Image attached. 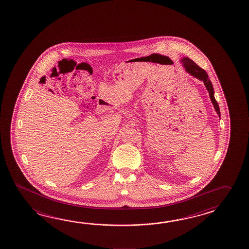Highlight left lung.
<instances>
[{
  "mask_svg": "<svg viewBox=\"0 0 249 249\" xmlns=\"http://www.w3.org/2000/svg\"><path fill=\"white\" fill-rule=\"evenodd\" d=\"M181 62L183 63L185 71L188 73H190L192 76H194L195 78H197L198 79L201 80V81H203L205 87H206L207 90L209 91V93H210V100H211V102H212L213 105H214V109H215V111L217 112L218 116L220 117L219 106H218V103L214 99V88H213L212 83H211V81H210L207 72L205 71L203 69L200 68V66H198L194 61H192L188 57H185V58L182 59Z\"/></svg>",
  "mask_w": 249,
  "mask_h": 249,
  "instance_id": "8db88e82",
  "label": "left lung"
}]
</instances>
